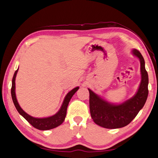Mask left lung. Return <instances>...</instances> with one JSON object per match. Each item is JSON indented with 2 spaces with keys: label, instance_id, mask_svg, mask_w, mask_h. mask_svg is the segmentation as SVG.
<instances>
[{
  "label": "left lung",
  "instance_id": "obj_1",
  "mask_svg": "<svg viewBox=\"0 0 158 158\" xmlns=\"http://www.w3.org/2000/svg\"><path fill=\"white\" fill-rule=\"evenodd\" d=\"M132 53L140 61L141 82L134 97L119 105L110 103L88 88L89 111L96 124L107 129L121 128L130 123L144 106L149 94V77L145 69L144 60L136 49Z\"/></svg>",
  "mask_w": 158,
  "mask_h": 158
}]
</instances>
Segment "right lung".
I'll use <instances>...</instances> for the list:
<instances>
[{
  "mask_svg": "<svg viewBox=\"0 0 158 158\" xmlns=\"http://www.w3.org/2000/svg\"><path fill=\"white\" fill-rule=\"evenodd\" d=\"M18 70H15V72L14 75L13 79H12V85H11V94L12 100H13L14 104L16 108V110L20 115L23 116L24 118H25L28 122H29L31 125L34 127L40 129V130H48V129H51L57 127L59 125H60L61 123L64 121V119L66 118V112H67V107L69 106V102L73 97L74 94L78 90L79 87H77L73 89L72 90L70 91L68 93L65 97L64 102L60 110L58 111V112L55 114V115L47 117V118H34V117L31 116L29 114H27L22 109L19 104L18 103V101L16 99V97H15V77H16Z\"/></svg>",
  "mask_w": 158,
  "mask_h": 158,
  "instance_id": "obj_1",
  "label": "right lung"
}]
</instances>
